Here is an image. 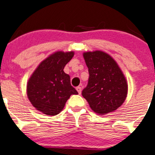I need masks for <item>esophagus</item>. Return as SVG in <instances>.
<instances>
[{"mask_svg":"<svg viewBox=\"0 0 155 155\" xmlns=\"http://www.w3.org/2000/svg\"><path fill=\"white\" fill-rule=\"evenodd\" d=\"M76 90H77V92H79V94H81V87H76Z\"/></svg>","mask_w":155,"mask_h":155,"instance_id":"obj_1","label":"esophagus"}]
</instances>
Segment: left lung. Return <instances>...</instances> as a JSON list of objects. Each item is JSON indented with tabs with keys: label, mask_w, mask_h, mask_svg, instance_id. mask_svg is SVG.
<instances>
[{
	"label": "left lung",
	"mask_w": 155,
	"mask_h": 155,
	"mask_svg": "<svg viewBox=\"0 0 155 155\" xmlns=\"http://www.w3.org/2000/svg\"><path fill=\"white\" fill-rule=\"evenodd\" d=\"M83 57L90 76L82 96L92 111L98 114L117 110L127 95V80L120 68L104 51H88Z\"/></svg>",
	"instance_id": "8db88e82"
}]
</instances>
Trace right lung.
<instances>
[{"label": "right lung", "mask_w": 155, "mask_h": 155, "mask_svg": "<svg viewBox=\"0 0 155 155\" xmlns=\"http://www.w3.org/2000/svg\"><path fill=\"white\" fill-rule=\"evenodd\" d=\"M74 55V51L53 53L39 64L28 80V99L38 111L44 114H58L70 96L78 94L71 84L70 76L63 71Z\"/></svg>", "instance_id": "obj_1"}]
</instances>
